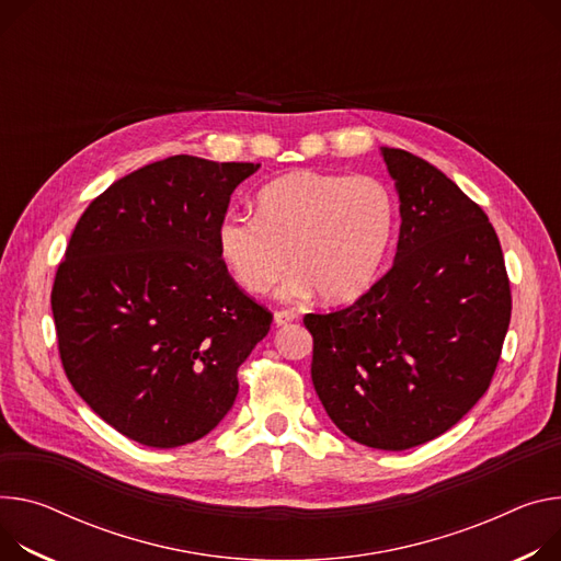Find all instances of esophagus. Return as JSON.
I'll use <instances>...</instances> for the list:
<instances>
[{"label":"esophagus","mask_w":561,"mask_h":561,"mask_svg":"<svg viewBox=\"0 0 561 561\" xmlns=\"http://www.w3.org/2000/svg\"><path fill=\"white\" fill-rule=\"evenodd\" d=\"M295 320H297V313H295V311H275V316H273V322H275L277 327L290 324V322H295Z\"/></svg>","instance_id":"1"}]
</instances>
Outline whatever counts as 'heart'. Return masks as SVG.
<instances>
[{
  "mask_svg": "<svg viewBox=\"0 0 561 561\" xmlns=\"http://www.w3.org/2000/svg\"><path fill=\"white\" fill-rule=\"evenodd\" d=\"M396 224V201L374 176L299 170L266 183L254 219L228 215L217 252L250 295L266 293L288 268L284 295L313 290L324 304H348L376 282Z\"/></svg>",
  "mask_w": 561,
  "mask_h": 561,
  "instance_id": "b5f03b06",
  "label": "heart"
}]
</instances>
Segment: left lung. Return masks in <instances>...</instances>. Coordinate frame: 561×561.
I'll use <instances>...</instances> for the list:
<instances>
[{
  "instance_id": "obj_1",
  "label": "left lung",
  "mask_w": 561,
  "mask_h": 561,
  "mask_svg": "<svg viewBox=\"0 0 561 561\" xmlns=\"http://www.w3.org/2000/svg\"><path fill=\"white\" fill-rule=\"evenodd\" d=\"M400 201L393 266L351 307L304 316L313 387L355 443L400 451L461 421L488 391L513 297L499 237L432 163L380 147Z\"/></svg>"
}]
</instances>
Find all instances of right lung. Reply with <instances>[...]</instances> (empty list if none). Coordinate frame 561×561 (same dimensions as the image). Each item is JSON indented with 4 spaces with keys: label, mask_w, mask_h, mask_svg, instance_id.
<instances>
[{
    "label": "right lung",
    "mask_w": 561,
    "mask_h": 561,
    "mask_svg": "<svg viewBox=\"0 0 561 561\" xmlns=\"http://www.w3.org/2000/svg\"><path fill=\"white\" fill-rule=\"evenodd\" d=\"M260 163L170 157L89 203L50 309L65 374L91 410L147 447L213 432L273 316L228 275L217 226Z\"/></svg>",
    "instance_id": "1"
}]
</instances>
